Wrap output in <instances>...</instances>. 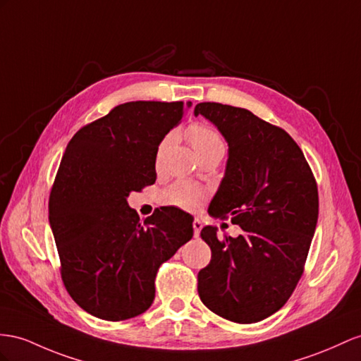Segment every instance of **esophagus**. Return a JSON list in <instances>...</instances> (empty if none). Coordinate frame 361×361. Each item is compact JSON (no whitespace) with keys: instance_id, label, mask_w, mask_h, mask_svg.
Masks as SVG:
<instances>
[{"instance_id":"obj_1","label":"esophagus","mask_w":361,"mask_h":361,"mask_svg":"<svg viewBox=\"0 0 361 361\" xmlns=\"http://www.w3.org/2000/svg\"><path fill=\"white\" fill-rule=\"evenodd\" d=\"M192 226H193V233H195V236H198L200 232H201V228H202V223L198 218H195V219H193Z\"/></svg>"}]
</instances>
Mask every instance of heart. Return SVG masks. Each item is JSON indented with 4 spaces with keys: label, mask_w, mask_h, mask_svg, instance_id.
I'll list each match as a JSON object with an SVG mask.
<instances>
[{
    "label": "heart",
    "mask_w": 361,
    "mask_h": 361,
    "mask_svg": "<svg viewBox=\"0 0 361 361\" xmlns=\"http://www.w3.org/2000/svg\"><path fill=\"white\" fill-rule=\"evenodd\" d=\"M188 137L192 147L198 154V157L216 149H224L223 137H221V134L215 131L214 128H210L207 125L197 123L190 126ZM166 145H168V138L163 140L159 146V154H157L159 155V159L161 152L164 151ZM202 197H204V189L201 186H197V184L189 183V181H177L164 192L163 198L168 204L177 206L181 209H193L202 200Z\"/></svg>",
    "instance_id": "b5f03b06"
}]
</instances>
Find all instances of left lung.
<instances>
[{
    "label": "left lung",
    "instance_id": "left-lung-1",
    "mask_svg": "<svg viewBox=\"0 0 361 361\" xmlns=\"http://www.w3.org/2000/svg\"><path fill=\"white\" fill-rule=\"evenodd\" d=\"M228 143L226 175L209 206L215 218L232 216L238 238L206 226L212 250L198 273L201 302L235 323L270 317L290 299L302 277L317 226L319 192L300 147L282 128L252 111L216 102L195 106Z\"/></svg>",
    "mask_w": 361,
    "mask_h": 361
}]
</instances>
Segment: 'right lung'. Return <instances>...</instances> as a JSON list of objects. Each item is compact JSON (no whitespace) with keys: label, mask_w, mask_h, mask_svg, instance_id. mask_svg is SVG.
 <instances>
[{"label":"right lung","mask_w":361,"mask_h":361,"mask_svg":"<svg viewBox=\"0 0 361 361\" xmlns=\"http://www.w3.org/2000/svg\"><path fill=\"white\" fill-rule=\"evenodd\" d=\"M183 102H128L80 128L62 155L49 219L71 299L91 316L120 322L155 298L160 265L193 236L177 207L140 221L131 192L155 183L159 145L186 113Z\"/></svg>","instance_id":"obj_1"}]
</instances>
